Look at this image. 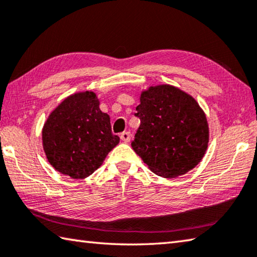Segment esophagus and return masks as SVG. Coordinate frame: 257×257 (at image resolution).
<instances>
[{
    "mask_svg": "<svg viewBox=\"0 0 257 257\" xmlns=\"http://www.w3.org/2000/svg\"><path fill=\"white\" fill-rule=\"evenodd\" d=\"M120 138H121L122 142L129 143L130 139H132V134H130L129 132H124V133H122L121 135H120Z\"/></svg>",
    "mask_w": 257,
    "mask_h": 257,
    "instance_id": "1",
    "label": "esophagus"
}]
</instances>
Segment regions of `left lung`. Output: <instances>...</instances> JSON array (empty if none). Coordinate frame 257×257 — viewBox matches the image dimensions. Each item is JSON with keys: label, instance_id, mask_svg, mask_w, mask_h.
Here are the masks:
<instances>
[{"label": "left lung", "instance_id": "1", "mask_svg": "<svg viewBox=\"0 0 257 257\" xmlns=\"http://www.w3.org/2000/svg\"><path fill=\"white\" fill-rule=\"evenodd\" d=\"M136 110L140 125L132 147L154 174L176 178L200 163L209 128L192 95L170 84L155 85L142 92Z\"/></svg>", "mask_w": 257, "mask_h": 257}]
</instances>
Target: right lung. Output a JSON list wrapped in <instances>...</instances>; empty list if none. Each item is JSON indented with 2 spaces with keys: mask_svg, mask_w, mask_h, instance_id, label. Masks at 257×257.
I'll return each instance as SVG.
<instances>
[{
  "mask_svg": "<svg viewBox=\"0 0 257 257\" xmlns=\"http://www.w3.org/2000/svg\"><path fill=\"white\" fill-rule=\"evenodd\" d=\"M99 104L94 92H78L50 113L42 129V143L48 162L59 173L74 179L87 178L119 144L109 114Z\"/></svg>",
  "mask_w": 257,
  "mask_h": 257,
  "instance_id": "obj_1",
  "label": "right lung"
}]
</instances>
